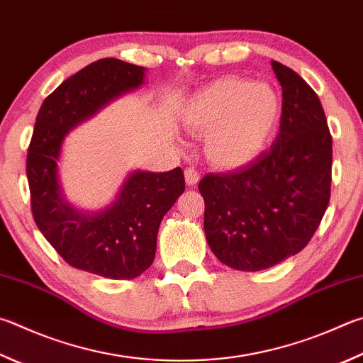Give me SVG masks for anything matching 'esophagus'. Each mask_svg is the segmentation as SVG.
<instances>
[{"instance_id": "34e87169", "label": "esophagus", "mask_w": 363, "mask_h": 363, "mask_svg": "<svg viewBox=\"0 0 363 363\" xmlns=\"http://www.w3.org/2000/svg\"><path fill=\"white\" fill-rule=\"evenodd\" d=\"M184 176H186V184L190 187L196 186V184H199V181H200L199 171L194 169V168H186V171H184Z\"/></svg>"}]
</instances>
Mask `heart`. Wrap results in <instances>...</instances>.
Masks as SVG:
<instances>
[{
	"label": "heart",
	"instance_id": "b5f03b06",
	"mask_svg": "<svg viewBox=\"0 0 363 363\" xmlns=\"http://www.w3.org/2000/svg\"><path fill=\"white\" fill-rule=\"evenodd\" d=\"M282 100L268 84L223 77L186 103L181 121L189 133L206 136L204 155L220 169H240L265 152L278 133Z\"/></svg>",
	"mask_w": 363,
	"mask_h": 363
}]
</instances>
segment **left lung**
<instances>
[{
    "mask_svg": "<svg viewBox=\"0 0 363 363\" xmlns=\"http://www.w3.org/2000/svg\"><path fill=\"white\" fill-rule=\"evenodd\" d=\"M272 68L282 87L274 143L247 167L199 184L208 245L240 272H260L298 254L330 200L332 136L319 96L291 68L279 62Z\"/></svg>",
    "mask_w": 363,
    "mask_h": 363,
    "instance_id": "8db88e82",
    "label": "left lung"
}]
</instances>
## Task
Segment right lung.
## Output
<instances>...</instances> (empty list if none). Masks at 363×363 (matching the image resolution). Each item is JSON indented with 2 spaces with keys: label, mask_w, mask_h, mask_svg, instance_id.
Listing matches in <instances>:
<instances>
[{
  "label": "right lung",
  "mask_w": 363,
  "mask_h": 363,
  "mask_svg": "<svg viewBox=\"0 0 363 363\" xmlns=\"http://www.w3.org/2000/svg\"><path fill=\"white\" fill-rule=\"evenodd\" d=\"M146 72L103 58L68 77L39 109L26 157L31 211L44 238L71 267L109 279H133L152 265L160 222L186 189L182 169L130 171L108 206L87 211L67 200L58 163L69 131L140 89Z\"/></svg>",
  "instance_id": "right-lung-1"
}]
</instances>
